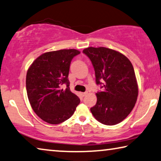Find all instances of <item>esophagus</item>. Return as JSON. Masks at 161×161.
<instances>
[{
  "label": "esophagus",
  "mask_w": 161,
  "mask_h": 161,
  "mask_svg": "<svg viewBox=\"0 0 161 161\" xmlns=\"http://www.w3.org/2000/svg\"><path fill=\"white\" fill-rule=\"evenodd\" d=\"M87 92H81V95L82 96V97H85V96L87 95Z\"/></svg>",
  "instance_id": "34e87169"
}]
</instances>
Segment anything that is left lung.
<instances>
[{
  "mask_svg": "<svg viewBox=\"0 0 161 161\" xmlns=\"http://www.w3.org/2000/svg\"><path fill=\"white\" fill-rule=\"evenodd\" d=\"M94 67L97 103L91 108L95 119L105 125L120 123L132 111L138 96V85L131 61L121 53L104 47L83 50Z\"/></svg>",
  "mask_w": 161,
  "mask_h": 161,
  "instance_id": "obj_1",
  "label": "left lung"
}]
</instances>
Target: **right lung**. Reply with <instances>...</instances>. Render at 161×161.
I'll return each mask as SVG.
<instances>
[{
    "label": "right lung",
    "mask_w": 161,
    "mask_h": 161,
    "mask_svg": "<svg viewBox=\"0 0 161 161\" xmlns=\"http://www.w3.org/2000/svg\"><path fill=\"white\" fill-rule=\"evenodd\" d=\"M80 51L64 49L47 52L28 69L26 87L33 111L43 121L58 124L74 114L80 100L71 92L68 76L71 61ZM65 83L67 88L62 89Z\"/></svg>",
    "instance_id": "right-lung-1"
}]
</instances>
